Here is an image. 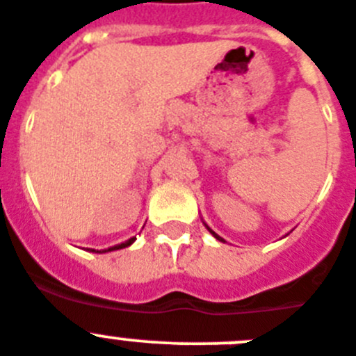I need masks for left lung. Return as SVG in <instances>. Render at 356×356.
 <instances>
[{
    "mask_svg": "<svg viewBox=\"0 0 356 356\" xmlns=\"http://www.w3.org/2000/svg\"><path fill=\"white\" fill-rule=\"evenodd\" d=\"M206 227H207V225H206ZM207 230H209V232H211V234H213V236H214V238H216V239H218V241H223V239H222V238H220V236H218V234H216V232H213V230H211V229H209V227H207Z\"/></svg>",
    "mask_w": 356,
    "mask_h": 356,
    "instance_id": "8db88e82",
    "label": "left lung"
}]
</instances>
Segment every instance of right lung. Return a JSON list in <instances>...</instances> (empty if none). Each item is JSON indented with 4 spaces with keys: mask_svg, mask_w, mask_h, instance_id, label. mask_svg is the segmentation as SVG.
Instances as JSON below:
<instances>
[{
    "mask_svg": "<svg viewBox=\"0 0 356 356\" xmlns=\"http://www.w3.org/2000/svg\"><path fill=\"white\" fill-rule=\"evenodd\" d=\"M134 239H136V238H131V239H127L126 243H120V245H115V246H111V248H108V250H102V252H111V250H120V248H126V246L133 245V243H134ZM92 252H94V250H92Z\"/></svg>",
    "mask_w": 356,
    "mask_h": 356,
    "instance_id": "right-lung-1",
    "label": "right lung"
}]
</instances>
